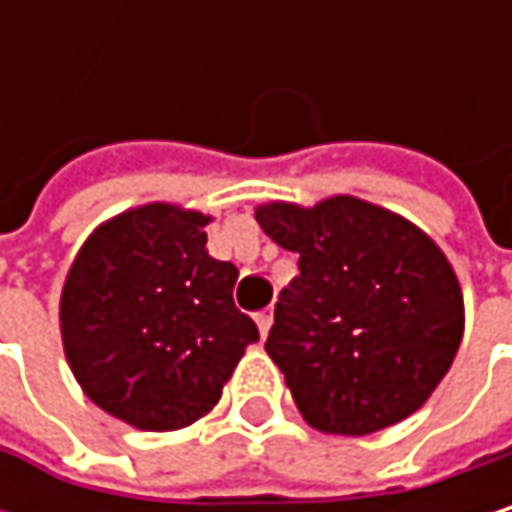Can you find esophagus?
I'll return each instance as SVG.
<instances>
[{"label": "esophagus", "mask_w": 512, "mask_h": 512, "mask_svg": "<svg viewBox=\"0 0 512 512\" xmlns=\"http://www.w3.org/2000/svg\"><path fill=\"white\" fill-rule=\"evenodd\" d=\"M255 323H257V329H260V335L266 338V335H269V329H272V308H263V311H257Z\"/></svg>", "instance_id": "obj_1"}]
</instances>
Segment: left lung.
<instances>
[{
    "instance_id": "left-lung-1",
    "label": "left lung",
    "mask_w": 512,
    "mask_h": 512,
    "mask_svg": "<svg viewBox=\"0 0 512 512\" xmlns=\"http://www.w3.org/2000/svg\"><path fill=\"white\" fill-rule=\"evenodd\" d=\"M255 219L299 255L266 353L302 418L329 436H367L418 412L465 329L460 278L436 240L356 195L269 201Z\"/></svg>"
}]
</instances>
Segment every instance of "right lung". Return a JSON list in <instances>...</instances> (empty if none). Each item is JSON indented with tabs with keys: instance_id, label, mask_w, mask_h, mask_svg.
I'll use <instances>...</instances> for the list:
<instances>
[{
	"instance_id": "add662e5",
	"label": "right lung",
	"mask_w": 512,
	"mask_h": 512,
	"mask_svg": "<svg viewBox=\"0 0 512 512\" xmlns=\"http://www.w3.org/2000/svg\"><path fill=\"white\" fill-rule=\"evenodd\" d=\"M210 222L165 201L130 207L88 234L61 287V344L79 388L145 433L210 415L260 338L234 305L237 266L207 252Z\"/></svg>"
}]
</instances>
